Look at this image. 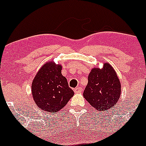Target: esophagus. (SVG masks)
Segmentation results:
<instances>
[{"label":"esophagus","instance_id":"1","mask_svg":"<svg viewBox=\"0 0 146 146\" xmlns=\"http://www.w3.org/2000/svg\"><path fill=\"white\" fill-rule=\"evenodd\" d=\"M82 90H83V89H82V88L80 87V86H78V87L74 89V92H75V93H80V92H81Z\"/></svg>","mask_w":146,"mask_h":146}]
</instances>
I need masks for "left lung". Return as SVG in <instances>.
<instances>
[{
    "label": "left lung",
    "instance_id": "8db88e82",
    "mask_svg": "<svg viewBox=\"0 0 146 146\" xmlns=\"http://www.w3.org/2000/svg\"><path fill=\"white\" fill-rule=\"evenodd\" d=\"M83 97L98 111L113 107L121 96V83L116 73L108 63L103 68H93L88 76Z\"/></svg>",
    "mask_w": 146,
    "mask_h": 146
}]
</instances>
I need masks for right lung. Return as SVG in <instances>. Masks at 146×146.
<instances>
[{"mask_svg": "<svg viewBox=\"0 0 146 146\" xmlns=\"http://www.w3.org/2000/svg\"><path fill=\"white\" fill-rule=\"evenodd\" d=\"M62 66L50 61L42 66L32 83V95L38 107L46 112L63 108L74 92L61 73Z\"/></svg>", "mask_w": 146, "mask_h": 146, "instance_id": "right-lung-1", "label": "right lung"}]
</instances>
